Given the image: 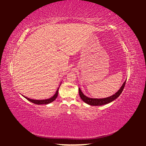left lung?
Masks as SVG:
<instances>
[{
    "instance_id": "obj_1",
    "label": "left lung",
    "mask_w": 146,
    "mask_h": 146,
    "mask_svg": "<svg viewBox=\"0 0 146 146\" xmlns=\"http://www.w3.org/2000/svg\"><path fill=\"white\" fill-rule=\"evenodd\" d=\"M125 82L126 81H125L123 82V85L121 86V87L120 88V90H119L117 93L114 94L112 96L108 97V98H100V99H98V98H88L87 96H86L85 95L82 93V92L81 91V89L79 88V96L81 97L82 100L83 102H85L86 103L92 106H101V105H106V104H108L109 103H110L113 101L115 100V99L120 96V94L122 93V91L124 89L125 85Z\"/></svg>"
}]
</instances>
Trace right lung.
Segmentation results:
<instances>
[{"label":"right lung","instance_id":"1","mask_svg":"<svg viewBox=\"0 0 146 146\" xmlns=\"http://www.w3.org/2000/svg\"><path fill=\"white\" fill-rule=\"evenodd\" d=\"M58 89L59 88L57 89V90H56L55 94L53 95V96H52V98H49V99H46V100H33V99H29V98L26 97V96H24L25 97L26 99H27L29 102H31V103H33L35 104H36V105H46V104H48L53 102V101H54L56 98H57L58 96Z\"/></svg>","mask_w":146,"mask_h":146}]
</instances>
